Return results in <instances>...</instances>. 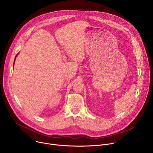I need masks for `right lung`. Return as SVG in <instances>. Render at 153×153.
<instances>
[{
  "label": "right lung",
  "instance_id": "add662e5",
  "mask_svg": "<svg viewBox=\"0 0 153 153\" xmlns=\"http://www.w3.org/2000/svg\"><path fill=\"white\" fill-rule=\"evenodd\" d=\"M17 55H18V54L16 55V57H15V60H14V63H15V60H16V57H17ZM14 66V65H13Z\"/></svg>",
  "mask_w": 153,
  "mask_h": 153
}]
</instances>
